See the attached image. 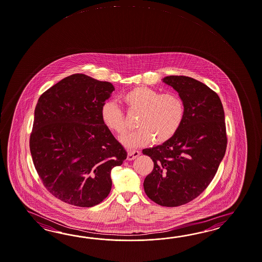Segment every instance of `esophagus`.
I'll use <instances>...</instances> for the list:
<instances>
[{"mask_svg": "<svg viewBox=\"0 0 262 262\" xmlns=\"http://www.w3.org/2000/svg\"><path fill=\"white\" fill-rule=\"evenodd\" d=\"M139 155H140V151H139V150L129 149L128 151V157H127V159H128V161H132V160L137 158Z\"/></svg>", "mask_w": 262, "mask_h": 262, "instance_id": "1", "label": "esophagus"}]
</instances>
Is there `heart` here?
<instances>
[{
  "instance_id": "obj_1",
  "label": "heart",
  "mask_w": 262,
  "mask_h": 262,
  "mask_svg": "<svg viewBox=\"0 0 262 262\" xmlns=\"http://www.w3.org/2000/svg\"><path fill=\"white\" fill-rule=\"evenodd\" d=\"M122 101L129 113H139L138 129L122 139L126 147H142L152 140L156 145L164 144L174 137L185 120V101L176 93L160 94L147 86H136L122 96ZM100 116L112 133L118 136L127 133L125 114L115 102L104 103Z\"/></svg>"
}]
</instances>
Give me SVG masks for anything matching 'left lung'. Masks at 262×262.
Segmentation results:
<instances>
[{"instance_id": "left-lung-1", "label": "left lung", "mask_w": 262, "mask_h": 262, "mask_svg": "<svg viewBox=\"0 0 262 262\" xmlns=\"http://www.w3.org/2000/svg\"><path fill=\"white\" fill-rule=\"evenodd\" d=\"M163 81L185 101V120L170 140L143 149L154 163L144 189L154 203L175 207L197 198L209 185L225 154L227 136L217 93L185 76H169Z\"/></svg>"}]
</instances>
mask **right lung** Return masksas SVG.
Masks as SVG:
<instances>
[{"instance_id":"1","label":"right lung","mask_w":262,"mask_h":262,"mask_svg":"<svg viewBox=\"0 0 262 262\" xmlns=\"http://www.w3.org/2000/svg\"><path fill=\"white\" fill-rule=\"evenodd\" d=\"M114 90L110 82L75 74L38 98L29 139L33 163L45 188L66 204H100L112 188V168L127 158L100 116Z\"/></svg>"}]
</instances>
